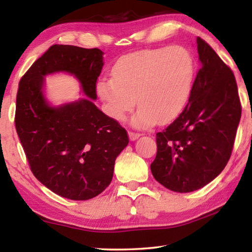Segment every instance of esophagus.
Masks as SVG:
<instances>
[{
	"instance_id": "esophagus-1",
	"label": "esophagus",
	"mask_w": 252,
	"mask_h": 252,
	"mask_svg": "<svg viewBox=\"0 0 252 252\" xmlns=\"http://www.w3.org/2000/svg\"><path fill=\"white\" fill-rule=\"evenodd\" d=\"M141 136V134L140 133H136V132H129V137H130V140L131 141H135V140H137L138 137Z\"/></svg>"
}]
</instances>
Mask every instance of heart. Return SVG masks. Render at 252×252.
<instances>
[{
  "instance_id": "heart-1",
  "label": "heart",
  "mask_w": 252,
  "mask_h": 252,
  "mask_svg": "<svg viewBox=\"0 0 252 252\" xmlns=\"http://www.w3.org/2000/svg\"><path fill=\"white\" fill-rule=\"evenodd\" d=\"M111 76L97 84L108 115L122 121L137 103L133 123L146 127L157 121L169 122L184 109L194 79V61L180 46L143 50L121 57Z\"/></svg>"
}]
</instances>
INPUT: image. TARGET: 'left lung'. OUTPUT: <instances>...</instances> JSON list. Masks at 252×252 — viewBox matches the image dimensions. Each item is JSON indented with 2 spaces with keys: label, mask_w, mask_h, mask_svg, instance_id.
I'll list each match as a JSON object with an SVG mask.
<instances>
[{
  "label": "left lung",
  "mask_w": 252,
  "mask_h": 252,
  "mask_svg": "<svg viewBox=\"0 0 252 252\" xmlns=\"http://www.w3.org/2000/svg\"><path fill=\"white\" fill-rule=\"evenodd\" d=\"M200 68L189 104L156 134L155 180L168 189L189 192L210 183L231 158L242 116L234 73L215 50L197 37Z\"/></svg>",
  "instance_id": "8db88e82"
}]
</instances>
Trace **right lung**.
I'll return each instance as SVG.
<instances>
[{"label": "right lung", "instance_id": "obj_1", "mask_svg": "<svg viewBox=\"0 0 252 252\" xmlns=\"http://www.w3.org/2000/svg\"><path fill=\"white\" fill-rule=\"evenodd\" d=\"M99 49L52 45L20 79L15 126L32 173L55 194L88 200L110 184L115 160L129 144L125 127L96 107V81L103 68ZM74 74L89 99L58 109L46 103L43 77Z\"/></svg>", "mask_w": 252, "mask_h": 252}]
</instances>
